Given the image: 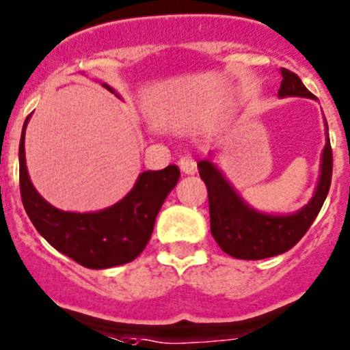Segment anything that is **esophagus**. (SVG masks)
Listing matches in <instances>:
<instances>
[{
    "label": "esophagus",
    "instance_id": "1",
    "mask_svg": "<svg viewBox=\"0 0 350 350\" xmlns=\"http://www.w3.org/2000/svg\"><path fill=\"white\" fill-rule=\"evenodd\" d=\"M179 169H181L183 174H195L197 172V162L193 160L191 155H183L178 162Z\"/></svg>",
    "mask_w": 350,
    "mask_h": 350
}]
</instances>
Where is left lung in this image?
I'll return each instance as SVG.
<instances>
[{"mask_svg": "<svg viewBox=\"0 0 350 350\" xmlns=\"http://www.w3.org/2000/svg\"><path fill=\"white\" fill-rule=\"evenodd\" d=\"M282 86L278 96L314 98L304 86L300 77L288 68H282ZM326 131L328 124L325 122ZM333 155L329 138L321 153V167L316 191L308 205L295 214L273 215L262 214L243 202L223 172L211 160L198 162V172L207 186L208 212H211V233L223 252L234 259L257 260L280 256L286 252L306 234L321 211L332 185Z\"/></svg>", "mask_w": 350, "mask_h": 350, "instance_id": "obj_1", "label": "left lung"}]
</instances>
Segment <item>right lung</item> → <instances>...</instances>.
<instances>
[{"label":"right lung","mask_w":350,"mask_h":350,"mask_svg":"<svg viewBox=\"0 0 350 350\" xmlns=\"http://www.w3.org/2000/svg\"><path fill=\"white\" fill-rule=\"evenodd\" d=\"M103 88L113 93L109 84H103ZM29 117L22 127L18 146V178L22 204L39 234L58 252L90 269H107L135 260L152 237L157 214L165 197L178 185V165L142 172L133 190L103 211L84 214L60 211L48 204L29 179L24 150Z\"/></svg>","instance_id":"right-lung-1"}]
</instances>
